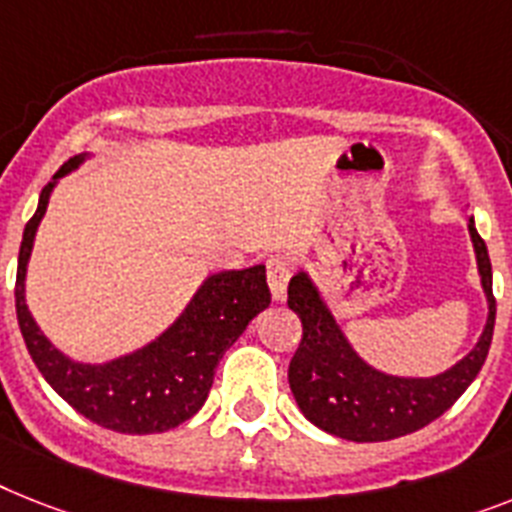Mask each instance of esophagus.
I'll return each instance as SVG.
<instances>
[{
  "instance_id": "esophagus-1",
  "label": "esophagus",
  "mask_w": 512,
  "mask_h": 512,
  "mask_svg": "<svg viewBox=\"0 0 512 512\" xmlns=\"http://www.w3.org/2000/svg\"><path fill=\"white\" fill-rule=\"evenodd\" d=\"M290 269H293V264H290L285 253H274V256L266 259V280H269V290H272L274 301H285Z\"/></svg>"
}]
</instances>
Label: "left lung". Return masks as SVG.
<instances>
[{"mask_svg": "<svg viewBox=\"0 0 512 512\" xmlns=\"http://www.w3.org/2000/svg\"><path fill=\"white\" fill-rule=\"evenodd\" d=\"M468 232L474 240L481 287L487 293V327L476 348L437 377L405 379L371 369L350 348L308 274L298 272L290 280L287 306L301 319L303 337L290 361L287 379L295 403L311 424L350 442H384L424 429L468 390L487 361L497 311L487 243L476 232L474 219L468 222Z\"/></svg>", "mask_w": 512, "mask_h": 512, "instance_id": "1", "label": "left lung"}]
</instances>
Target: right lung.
<instances>
[{"label": "right lung", "instance_id": "right-lung-1", "mask_svg": "<svg viewBox=\"0 0 512 512\" xmlns=\"http://www.w3.org/2000/svg\"><path fill=\"white\" fill-rule=\"evenodd\" d=\"M86 154L73 156L44 185L38 209L23 230L15 280V308L25 348L59 398L88 421L120 434H156L196 416L214 382V369L253 316L272 301L261 264L240 272L211 274L198 287L180 319L146 348L109 363H75L41 335L25 306V266L36 227L59 177L75 170Z\"/></svg>", "mask_w": 512, "mask_h": 512}]
</instances>
